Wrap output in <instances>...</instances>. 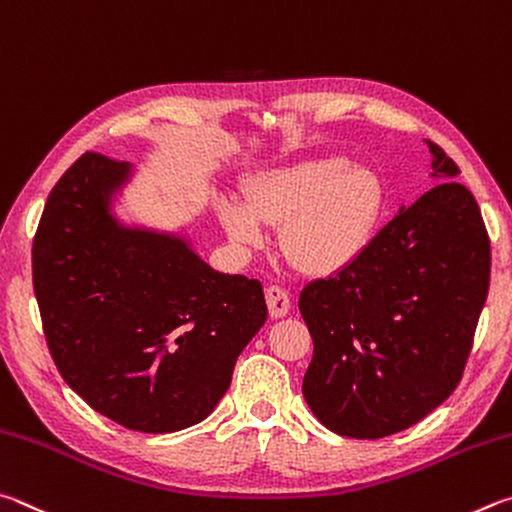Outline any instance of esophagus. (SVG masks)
<instances>
[{"mask_svg": "<svg viewBox=\"0 0 512 512\" xmlns=\"http://www.w3.org/2000/svg\"><path fill=\"white\" fill-rule=\"evenodd\" d=\"M265 301H267V308H270V315L274 319L285 317L290 312V294L285 292L279 285H270V288L265 290Z\"/></svg>", "mask_w": 512, "mask_h": 512, "instance_id": "esophagus-1", "label": "esophagus"}]
</instances>
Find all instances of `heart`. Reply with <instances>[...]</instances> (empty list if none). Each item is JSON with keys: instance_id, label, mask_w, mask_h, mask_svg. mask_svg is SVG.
<instances>
[{"instance_id": "1", "label": "heart", "mask_w": 512, "mask_h": 512, "mask_svg": "<svg viewBox=\"0 0 512 512\" xmlns=\"http://www.w3.org/2000/svg\"><path fill=\"white\" fill-rule=\"evenodd\" d=\"M380 213V179L366 168H351L344 157L261 170L247 182L245 202L227 197L218 204L222 227L238 247H261L265 224H281L285 258L315 276L351 265L369 245Z\"/></svg>"}]
</instances>
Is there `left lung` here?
<instances>
[{
    "mask_svg": "<svg viewBox=\"0 0 512 512\" xmlns=\"http://www.w3.org/2000/svg\"><path fill=\"white\" fill-rule=\"evenodd\" d=\"M438 186L335 276L308 283L299 310L315 342L303 398L330 432L382 438L443 405L468 362L490 283V240L459 166L427 141Z\"/></svg>",
    "mask_w": 512,
    "mask_h": 512,
    "instance_id": "left-lung-1",
    "label": "left lung"
}]
</instances>
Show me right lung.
Returning a JSON list of instances; mask_svg holds the SVG:
<instances>
[{
  "mask_svg": "<svg viewBox=\"0 0 512 512\" xmlns=\"http://www.w3.org/2000/svg\"><path fill=\"white\" fill-rule=\"evenodd\" d=\"M134 168L85 152L58 179L33 240L44 337L98 414L146 434L200 423L267 319L263 285L215 272L184 233L121 222Z\"/></svg>",
  "mask_w": 512,
  "mask_h": 512,
  "instance_id": "add662e5",
  "label": "right lung"
}]
</instances>
